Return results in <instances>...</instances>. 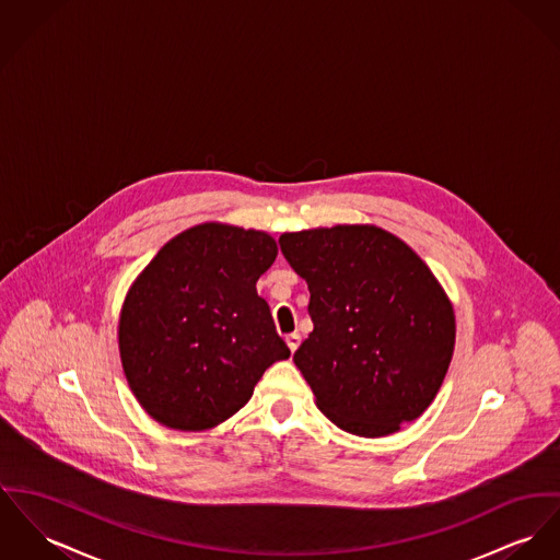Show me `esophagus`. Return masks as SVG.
Returning <instances> with one entry per match:
<instances>
[{"label":"esophagus","mask_w":560,"mask_h":560,"mask_svg":"<svg viewBox=\"0 0 560 560\" xmlns=\"http://www.w3.org/2000/svg\"><path fill=\"white\" fill-rule=\"evenodd\" d=\"M285 343H288V347H290V351L294 353V351L299 349V345H301V335H296V332L288 335V337H285Z\"/></svg>","instance_id":"esophagus-1"}]
</instances>
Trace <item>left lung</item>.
I'll return each instance as SVG.
<instances>
[{"instance_id":"8db88e82","label":"left lung","mask_w":560,"mask_h":560,"mask_svg":"<svg viewBox=\"0 0 560 560\" xmlns=\"http://www.w3.org/2000/svg\"><path fill=\"white\" fill-rule=\"evenodd\" d=\"M279 245L311 292L313 332L294 362L319 411L358 436L420 418L456 341L454 306L424 259L377 225L285 232Z\"/></svg>"}]
</instances>
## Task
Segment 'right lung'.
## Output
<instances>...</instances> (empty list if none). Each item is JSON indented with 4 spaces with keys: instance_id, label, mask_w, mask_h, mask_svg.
I'll return each mask as SVG.
<instances>
[{
    "instance_id": "obj_1",
    "label": "right lung",
    "mask_w": 560,
    "mask_h": 560,
    "mask_svg": "<svg viewBox=\"0 0 560 560\" xmlns=\"http://www.w3.org/2000/svg\"><path fill=\"white\" fill-rule=\"evenodd\" d=\"M277 258L270 234L200 223L168 241L129 288L121 364L140 407L174 431L232 418L264 371L290 358L256 283Z\"/></svg>"
}]
</instances>
